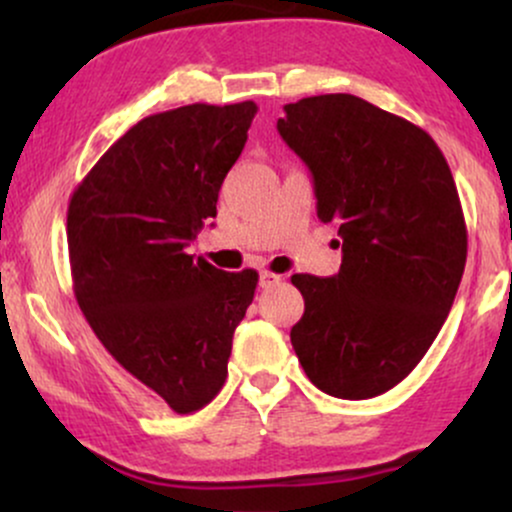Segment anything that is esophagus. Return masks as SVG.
<instances>
[{"label":"esophagus","instance_id":"34e87169","mask_svg":"<svg viewBox=\"0 0 512 512\" xmlns=\"http://www.w3.org/2000/svg\"><path fill=\"white\" fill-rule=\"evenodd\" d=\"M279 281H281L279 274L267 272V269H264V272H260V286H262V289H269V286L279 284Z\"/></svg>","mask_w":512,"mask_h":512}]
</instances>
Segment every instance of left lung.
<instances>
[{
    "mask_svg": "<svg viewBox=\"0 0 512 512\" xmlns=\"http://www.w3.org/2000/svg\"><path fill=\"white\" fill-rule=\"evenodd\" d=\"M276 129L313 173L317 219L337 226L342 267L293 274L305 313L291 344L327 395L368 399L416 368L448 317L467 226L431 134L351 93L284 105Z\"/></svg>",
    "mask_w": 512,
    "mask_h": 512,
    "instance_id": "left-lung-1",
    "label": "left lung"
}]
</instances>
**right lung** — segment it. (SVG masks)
Returning a JSON list of instances; mask_svg holds the SVG:
<instances>
[{
	"mask_svg": "<svg viewBox=\"0 0 512 512\" xmlns=\"http://www.w3.org/2000/svg\"><path fill=\"white\" fill-rule=\"evenodd\" d=\"M257 105L192 103L149 115L69 199L67 243L81 313L127 373L192 414L219 395L257 272L187 255L216 216L221 182Z\"/></svg>",
	"mask_w": 512,
	"mask_h": 512,
	"instance_id": "1",
	"label": "right lung"
}]
</instances>
